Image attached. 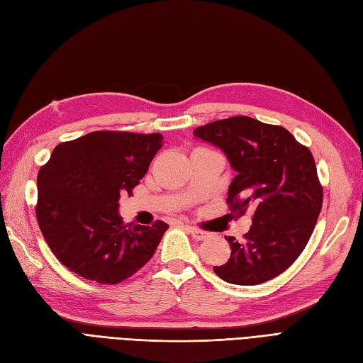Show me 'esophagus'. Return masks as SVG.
<instances>
[{"instance_id":"34e87169","label":"esophagus","mask_w":363,"mask_h":363,"mask_svg":"<svg viewBox=\"0 0 363 363\" xmlns=\"http://www.w3.org/2000/svg\"><path fill=\"white\" fill-rule=\"evenodd\" d=\"M185 229L189 230V233H191V237H193L194 240H199V241L206 240V238L209 237V233H208V232L201 230V229H196V228H193V226H186Z\"/></svg>"}]
</instances>
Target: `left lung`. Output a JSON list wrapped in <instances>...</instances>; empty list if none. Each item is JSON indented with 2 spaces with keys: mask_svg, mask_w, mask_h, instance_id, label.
Masks as SVG:
<instances>
[{
  "mask_svg": "<svg viewBox=\"0 0 363 363\" xmlns=\"http://www.w3.org/2000/svg\"><path fill=\"white\" fill-rule=\"evenodd\" d=\"M193 134L218 147L237 172L228 190L232 214L242 216L253 208L249 232L241 242L226 237L230 258L214 267V273L244 286L284 273L306 247L323 205L309 149L285 128L247 116L199 126Z\"/></svg>",
  "mask_w": 363,
  "mask_h": 363,
  "instance_id": "left-lung-1",
  "label": "left lung"
}]
</instances>
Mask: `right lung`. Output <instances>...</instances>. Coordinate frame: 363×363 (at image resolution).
I'll return each mask as SVG.
<instances>
[{
	"mask_svg": "<svg viewBox=\"0 0 363 363\" xmlns=\"http://www.w3.org/2000/svg\"><path fill=\"white\" fill-rule=\"evenodd\" d=\"M161 147V134L95 131L52 150L38 174L36 217L69 270L114 285L154 256L169 225L123 226L119 199L131 194Z\"/></svg>",
	"mask_w": 363,
	"mask_h": 363,
	"instance_id": "add662e5",
	"label": "right lung"
}]
</instances>
